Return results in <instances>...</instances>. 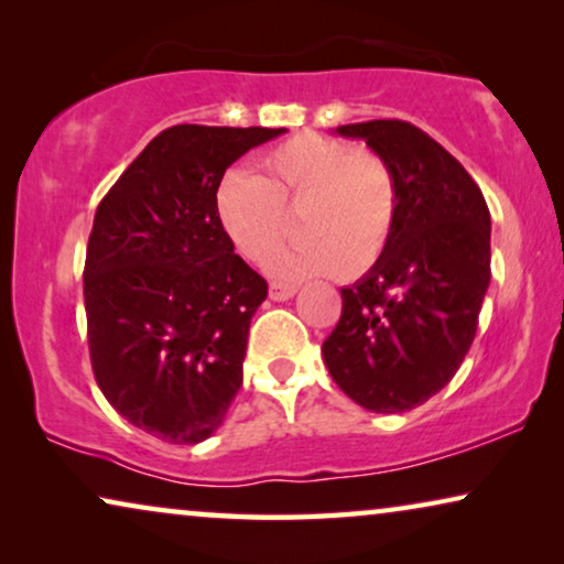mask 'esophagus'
<instances>
[{
	"label": "esophagus",
	"instance_id": "esophagus-1",
	"mask_svg": "<svg viewBox=\"0 0 564 564\" xmlns=\"http://www.w3.org/2000/svg\"><path fill=\"white\" fill-rule=\"evenodd\" d=\"M297 288L295 284H288V282H272L269 284V297L276 300V303H284V300H290L295 295Z\"/></svg>",
	"mask_w": 564,
	"mask_h": 564
}]
</instances>
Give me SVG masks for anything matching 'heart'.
<instances>
[{
	"label": "heart",
	"mask_w": 564,
	"mask_h": 564,
	"mask_svg": "<svg viewBox=\"0 0 564 564\" xmlns=\"http://www.w3.org/2000/svg\"><path fill=\"white\" fill-rule=\"evenodd\" d=\"M259 174L234 169L215 195V215L234 249L267 264L289 227L286 207L306 205L301 225L311 239L272 261V274L300 280L372 267L398 213V184L377 151L338 138L297 133L261 156Z\"/></svg>",
	"instance_id": "heart-1"
}]
</instances>
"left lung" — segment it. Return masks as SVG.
Here are the masks:
<instances>
[{
  "mask_svg": "<svg viewBox=\"0 0 564 564\" xmlns=\"http://www.w3.org/2000/svg\"><path fill=\"white\" fill-rule=\"evenodd\" d=\"M336 133L388 161L398 213L375 267L341 290L323 361L354 403L405 413L446 388L473 346L490 284V210L465 166L411 122Z\"/></svg>",
  "mask_w": 564,
  "mask_h": 564,
  "instance_id": "obj_1",
  "label": "left lung"
}]
</instances>
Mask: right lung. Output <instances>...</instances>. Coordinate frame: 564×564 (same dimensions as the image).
<instances>
[{
	"instance_id": "obj_1",
	"label": "right lung",
	"mask_w": 564,
	"mask_h": 564,
	"mask_svg": "<svg viewBox=\"0 0 564 564\" xmlns=\"http://www.w3.org/2000/svg\"><path fill=\"white\" fill-rule=\"evenodd\" d=\"M284 128L161 130L95 213L84 264L89 357L115 411L169 444L215 434L243 382L264 276L215 215L226 169Z\"/></svg>"
}]
</instances>
